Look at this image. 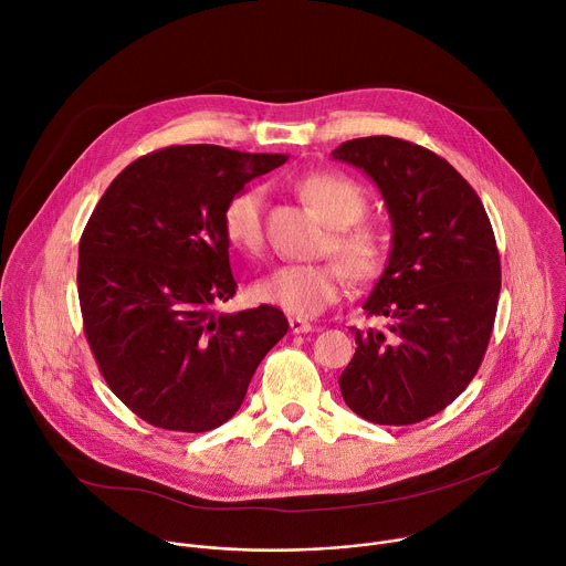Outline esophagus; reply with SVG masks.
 Segmentation results:
<instances>
[{
    "mask_svg": "<svg viewBox=\"0 0 566 566\" xmlns=\"http://www.w3.org/2000/svg\"><path fill=\"white\" fill-rule=\"evenodd\" d=\"M289 327L293 334H308L313 329V325L304 317H289Z\"/></svg>",
    "mask_w": 566,
    "mask_h": 566,
    "instance_id": "34e87169",
    "label": "esophagus"
}]
</instances>
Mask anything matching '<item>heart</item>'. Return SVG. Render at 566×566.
Listing matches in <instances>:
<instances>
[{"label": "heart", "instance_id": "obj_1", "mask_svg": "<svg viewBox=\"0 0 566 566\" xmlns=\"http://www.w3.org/2000/svg\"><path fill=\"white\" fill-rule=\"evenodd\" d=\"M297 190L325 223L332 226L325 251L336 253L346 266L336 260L282 264L260 277L253 293L260 302L280 306L291 315L311 317L343 297L349 277L369 282L385 269L387 237L378 226L358 221L367 208V199L354 181L332 172H315L304 177L297 184ZM264 210L266 192L260 186L237 192L226 203L223 232L234 249L244 253L262 251Z\"/></svg>", "mask_w": 566, "mask_h": 566}]
</instances>
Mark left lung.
I'll list each match as a JSON object with an SVG mask.
<instances>
[{
    "mask_svg": "<svg viewBox=\"0 0 566 566\" xmlns=\"http://www.w3.org/2000/svg\"><path fill=\"white\" fill-rule=\"evenodd\" d=\"M332 156L376 184L391 221L387 266L363 304L387 332L354 329L340 391L371 423H419L450 406L486 354L502 289L493 226L470 184L421 145L367 136Z\"/></svg>",
    "mask_w": 566,
    "mask_h": 566,
    "instance_id": "left-lung-1",
    "label": "left lung"
}]
</instances>
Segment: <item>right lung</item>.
<instances>
[{
  "instance_id": "1",
  "label": "right lung",
  "mask_w": 566,
  "mask_h": 566,
  "mask_svg": "<svg viewBox=\"0 0 566 566\" xmlns=\"http://www.w3.org/2000/svg\"><path fill=\"white\" fill-rule=\"evenodd\" d=\"M289 154L177 145L140 156L80 239L85 334L112 391L154 428L208 432L244 402L289 322L277 306L217 313L237 282L226 203Z\"/></svg>"
}]
</instances>
